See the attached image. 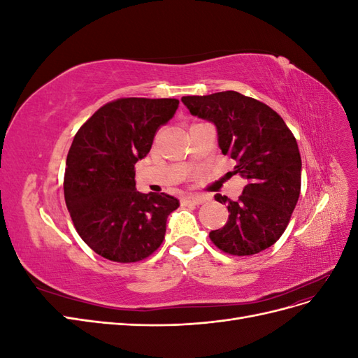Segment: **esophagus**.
<instances>
[{
	"label": "esophagus",
	"instance_id": "obj_1",
	"mask_svg": "<svg viewBox=\"0 0 358 358\" xmlns=\"http://www.w3.org/2000/svg\"><path fill=\"white\" fill-rule=\"evenodd\" d=\"M206 200H208V199H206L204 196H188V197H183L182 199V204L183 206H187V204H201V203H204Z\"/></svg>",
	"mask_w": 358,
	"mask_h": 358
}]
</instances>
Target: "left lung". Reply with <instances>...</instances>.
<instances>
[{
  "instance_id": "1",
  "label": "left lung",
  "mask_w": 358,
  "mask_h": 358,
  "mask_svg": "<svg viewBox=\"0 0 358 358\" xmlns=\"http://www.w3.org/2000/svg\"><path fill=\"white\" fill-rule=\"evenodd\" d=\"M192 116L212 122L222 154L236 161L234 175L248 179L242 196L227 204L229 221L209 233L221 251L252 255L272 246L289 222L301 185L296 137L273 109L236 91L182 96Z\"/></svg>"
}]
</instances>
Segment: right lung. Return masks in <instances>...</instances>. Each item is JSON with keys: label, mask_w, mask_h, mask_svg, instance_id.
<instances>
[{"label": "right lung", "mask_w": 358, "mask_h": 358, "mask_svg": "<svg viewBox=\"0 0 358 358\" xmlns=\"http://www.w3.org/2000/svg\"><path fill=\"white\" fill-rule=\"evenodd\" d=\"M178 107L176 99H119L73 138L64 176L67 209L82 241L110 262L136 263L155 252L179 208L166 192H138L134 180V164Z\"/></svg>", "instance_id": "obj_1"}]
</instances>
